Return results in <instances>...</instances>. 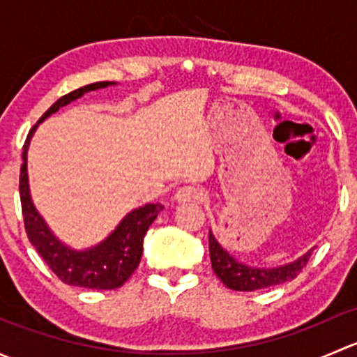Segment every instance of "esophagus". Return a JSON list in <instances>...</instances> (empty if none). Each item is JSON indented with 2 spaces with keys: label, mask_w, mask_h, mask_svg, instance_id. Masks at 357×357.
I'll list each match as a JSON object with an SVG mask.
<instances>
[{
  "label": "esophagus",
  "mask_w": 357,
  "mask_h": 357,
  "mask_svg": "<svg viewBox=\"0 0 357 357\" xmlns=\"http://www.w3.org/2000/svg\"><path fill=\"white\" fill-rule=\"evenodd\" d=\"M202 197H204L202 190L192 185L181 186V188L176 192V200L178 202H197V200H202Z\"/></svg>",
  "instance_id": "34e87169"
}]
</instances>
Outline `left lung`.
<instances>
[{"mask_svg": "<svg viewBox=\"0 0 357 357\" xmlns=\"http://www.w3.org/2000/svg\"><path fill=\"white\" fill-rule=\"evenodd\" d=\"M208 252H211L212 269L228 289L236 291H254L291 282L294 278H297L302 268H305V264H307L312 248L305 252L302 257H298L297 261L280 266V268H250V266L242 264L233 255H229L225 248L219 245L212 231H208Z\"/></svg>", "mask_w": 357, "mask_h": 357, "instance_id": "1", "label": "left lung"}]
</instances>
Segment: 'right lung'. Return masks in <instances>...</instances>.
Masks as SVG:
<instances>
[{"label":"right lung","mask_w":357,"mask_h":357,"mask_svg":"<svg viewBox=\"0 0 357 357\" xmlns=\"http://www.w3.org/2000/svg\"><path fill=\"white\" fill-rule=\"evenodd\" d=\"M112 84H115V82L100 81L82 86V88L75 89V91H70L68 95L56 100L43 114L38 124L52 114H55L60 107H66L70 102H74V100L81 98L84 93L107 88V86ZM38 124L29 131L27 139L24 143V162L20 165V204H22L24 225L29 242L36 247V250L39 252L43 261L50 266V269L67 285L93 290L119 289V287H122L128 282L129 276L138 268L143 254V238H145L150 225L157 219L158 212L164 208V205L146 204L143 207L131 211L119 222L117 228L103 242H100L98 245L86 248V250H74V248L63 245L53 235L52 229L45 222V219L39 215V212L36 211L31 199V192H29L27 150Z\"/></svg>","instance_id":"obj_1"}]
</instances>
